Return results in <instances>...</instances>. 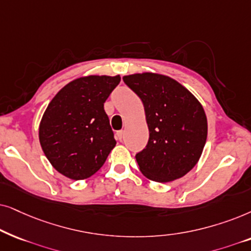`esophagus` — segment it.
Returning <instances> with one entry per match:
<instances>
[{
    "mask_svg": "<svg viewBox=\"0 0 251 251\" xmlns=\"http://www.w3.org/2000/svg\"><path fill=\"white\" fill-rule=\"evenodd\" d=\"M124 133H125L124 131H118V132H117V133H116L117 139H118V140H120V141H122V140L124 139Z\"/></svg>",
    "mask_w": 251,
    "mask_h": 251,
    "instance_id": "esophagus-1",
    "label": "esophagus"
}]
</instances>
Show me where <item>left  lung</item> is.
I'll return each mask as SVG.
<instances>
[{"label":"left lung","instance_id":"1","mask_svg":"<svg viewBox=\"0 0 251 251\" xmlns=\"http://www.w3.org/2000/svg\"><path fill=\"white\" fill-rule=\"evenodd\" d=\"M123 80L141 99L149 128L146 148L135 155L140 171L157 182L187 175L199 162L208 135L201 103L170 76L147 72Z\"/></svg>","mask_w":251,"mask_h":251}]
</instances>
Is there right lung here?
Here are the masks:
<instances>
[{"label": "right lung", "instance_id": "add662e5", "mask_svg": "<svg viewBox=\"0 0 251 251\" xmlns=\"http://www.w3.org/2000/svg\"><path fill=\"white\" fill-rule=\"evenodd\" d=\"M119 82V75L82 76L63 87L47 106L39 127L40 145L61 175L89 178L115 148L104 102Z\"/></svg>", "mask_w": 251, "mask_h": 251}]
</instances>
